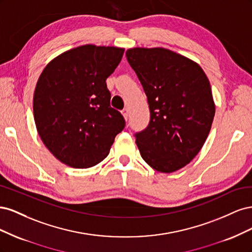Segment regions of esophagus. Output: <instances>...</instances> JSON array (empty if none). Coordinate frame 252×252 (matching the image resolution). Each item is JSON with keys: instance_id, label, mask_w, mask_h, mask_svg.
<instances>
[{"instance_id": "1", "label": "esophagus", "mask_w": 252, "mask_h": 252, "mask_svg": "<svg viewBox=\"0 0 252 252\" xmlns=\"http://www.w3.org/2000/svg\"><path fill=\"white\" fill-rule=\"evenodd\" d=\"M128 109L127 108H124L123 110H122V114H123V117L125 118V120H127L128 119Z\"/></svg>"}]
</instances>
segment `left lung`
<instances>
[{"mask_svg": "<svg viewBox=\"0 0 252 252\" xmlns=\"http://www.w3.org/2000/svg\"><path fill=\"white\" fill-rule=\"evenodd\" d=\"M149 105L148 126L135 132L141 157L170 173L189 164L209 134L216 106L208 78L193 61L165 48L126 51Z\"/></svg>", "mask_w": 252, "mask_h": 252, "instance_id": "left-lung-1", "label": "left lung"}]
</instances>
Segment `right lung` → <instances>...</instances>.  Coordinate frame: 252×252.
<instances>
[{"label": "right lung", "mask_w": 252, "mask_h": 252, "mask_svg": "<svg viewBox=\"0 0 252 252\" xmlns=\"http://www.w3.org/2000/svg\"><path fill=\"white\" fill-rule=\"evenodd\" d=\"M124 49L84 45L53 59L37 80L33 117L45 146L73 168L93 167L108 156L125 127L110 106L106 80Z\"/></svg>", "instance_id": "1"}]
</instances>
